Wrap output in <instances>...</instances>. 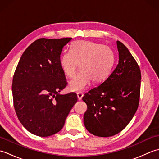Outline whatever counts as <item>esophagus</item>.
I'll list each match as a JSON object with an SVG mask.
<instances>
[{
	"label": "esophagus",
	"instance_id": "obj_1",
	"mask_svg": "<svg viewBox=\"0 0 159 159\" xmlns=\"http://www.w3.org/2000/svg\"><path fill=\"white\" fill-rule=\"evenodd\" d=\"M83 96V93L82 92H78L77 93V97H78V99L79 100H80L82 99V98Z\"/></svg>",
	"mask_w": 159,
	"mask_h": 159
}]
</instances>
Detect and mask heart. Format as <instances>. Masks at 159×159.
<instances>
[{
	"label": "heart",
	"mask_w": 159,
	"mask_h": 159,
	"mask_svg": "<svg viewBox=\"0 0 159 159\" xmlns=\"http://www.w3.org/2000/svg\"><path fill=\"white\" fill-rule=\"evenodd\" d=\"M115 62L114 52L109 46L89 41L74 42L70 52H63L59 59L61 68L67 77H72L79 66L80 70L69 83L74 92H82L92 80L96 83L109 76Z\"/></svg>",
	"instance_id": "obj_1"
}]
</instances>
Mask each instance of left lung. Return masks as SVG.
I'll return each mask as SVG.
<instances>
[{"mask_svg": "<svg viewBox=\"0 0 159 159\" xmlns=\"http://www.w3.org/2000/svg\"><path fill=\"white\" fill-rule=\"evenodd\" d=\"M119 60L116 68L99 86L85 93L86 129L93 135L113 136L129 124L139 107L141 70L122 43L117 41Z\"/></svg>", "mask_w": 159, "mask_h": 159, "instance_id": "1", "label": "left lung"}]
</instances>
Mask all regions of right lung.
I'll return each mask as SVG.
<instances>
[{
    "label": "right lung",
    "instance_id": "obj_1",
    "mask_svg": "<svg viewBox=\"0 0 159 159\" xmlns=\"http://www.w3.org/2000/svg\"><path fill=\"white\" fill-rule=\"evenodd\" d=\"M72 38H40L23 52L15 70L12 93L16 113L26 130L48 137L62 129L77 95L59 93L67 83L59 59Z\"/></svg>",
    "mask_w": 159,
    "mask_h": 159
}]
</instances>
